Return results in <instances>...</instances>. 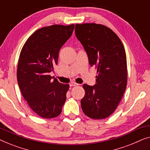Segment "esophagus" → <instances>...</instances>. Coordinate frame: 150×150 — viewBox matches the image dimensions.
Listing matches in <instances>:
<instances>
[{
  "mask_svg": "<svg viewBox=\"0 0 150 150\" xmlns=\"http://www.w3.org/2000/svg\"><path fill=\"white\" fill-rule=\"evenodd\" d=\"M69 85H70V86H77L78 84L77 83H76L75 82H71V83H69Z\"/></svg>",
  "mask_w": 150,
  "mask_h": 150,
  "instance_id": "obj_1",
  "label": "esophagus"
}]
</instances>
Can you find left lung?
Listing matches in <instances>:
<instances>
[{
  "label": "left lung",
  "instance_id": "1",
  "mask_svg": "<svg viewBox=\"0 0 150 150\" xmlns=\"http://www.w3.org/2000/svg\"><path fill=\"white\" fill-rule=\"evenodd\" d=\"M75 33L87 53L90 65L95 67L98 73L95 85H83L85 96L81 100L82 110L92 119H105L116 109L125 92V50L116 34L102 24H76Z\"/></svg>",
  "mask_w": 150,
  "mask_h": 150
}]
</instances>
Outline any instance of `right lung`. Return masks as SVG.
<instances>
[{
  "label": "right lung",
  "instance_id": "obj_1",
  "mask_svg": "<svg viewBox=\"0 0 150 150\" xmlns=\"http://www.w3.org/2000/svg\"><path fill=\"white\" fill-rule=\"evenodd\" d=\"M74 24L52 25L35 31L27 39L19 58L17 79L30 109L43 118H54L62 111L69 84L52 81L50 73L57 64L59 51L74 30Z\"/></svg>",
  "mask_w": 150,
  "mask_h": 150
}]
</instances>
